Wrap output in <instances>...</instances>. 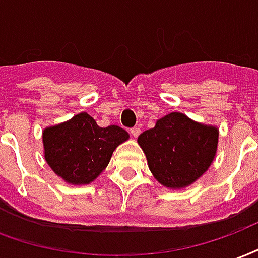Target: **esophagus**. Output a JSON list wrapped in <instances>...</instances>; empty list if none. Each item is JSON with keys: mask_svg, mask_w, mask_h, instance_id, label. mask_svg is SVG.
I'll return each mask as SVG.
<instances>
[{"mask_svg": "<svg viewBox=\"0 0 258 258\" xmlns=\"http://www.w3.org/2000/svg\"><path fill=\"white\" fill-rule=\"evenodd\" d=\"M130 133H131V135H133L134 138H137V137L141 134V128H139V127H134V128L130 130Z\"/></svg>", "mask_w": 258, "mask_h": 258, "instance_id": "1", "label": "esophagus"}]
</instances>
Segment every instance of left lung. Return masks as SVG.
Returning a JSON list of instances; mask_svg holds the SVG:
<instances>
[{
    "label": "left lung",
    "mask_w": 258,
    "mask_h": 258,
    "mask_svg": "<svg viewBox=\"0 0 258 258\" xmlns=\"http://www.w3.org/2000/svg\"><path fill=\"white\" fill-rule=\"evenodd\" d=\"M219 131L172 112L138 137L150 171L165 187H186L211 167Z\"/></svg>",
    "instance_id": "left-lung-1"
}]
</instances>
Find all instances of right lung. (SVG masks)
I'll return each mask as SVG.
<instances>
[{"mask_svg": "<svg viewBox=\"0 0 258 258\" xmlns=\"http://www.w3.org/2000/svg\"><path fill=\"white\" fill-rule=\"evenodd\" d=\"M128 139L119 125L100 127L86 112L43 131L45 158L54 172L72 184H87L104 171L113 150Z\"/></svg>", "mask_w": 258, "mask_h": 258, "instance_id": "right-lung-1", "label": "right lung"}]
</instances>
